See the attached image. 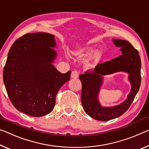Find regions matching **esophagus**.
I'll use <instances>...</instances> for the list:
<instances>
[{
    "instance_id": "1",
    "label": "esophagus",
    "mask_w": 149,
    "mask_h": 149,
    "mask_svg": "<svg viewBox=\"0 0 149 149\" xmlns=\"http://www.w3.org/2000/svg\"><path fill=\"white\" fill-rule=\"evenodd\" d=\"M78 76H79L78 71L77 70L72 71V74H71V77H72V78H77Z\"/></svg>"
}]
</instances>
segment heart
<instances>
[{"mask_svg":"<svg viewBox=\"0 0 149 149\" xmlns=\"http://www.w3.org/2000/svg\"><path fill=\"white\" fill-rule=\"evenodd\" d=\"M85 50H86V51H90V50H91V48H86L84 49H83V50H81V52H83V51H85ZM98 56V53L95 54V56Z\"/></svg>","mask_w":149,"mask_h":149,"instance_id":"b5f03b06","label":"heart"}]
</instances>
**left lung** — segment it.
Returning <instances> with one entry per match:
<instances>
[{
    "label": "left lung",
    "mask_w": 149,
    "mask_h": 149,
    "mask_svg": "<svg viewBox=\"0 0 149 149\" xmlns=\"http://www.w3.org/2000/svg\"><path fill=\"white\" fill-rule=\"evenodd\" d=\"M113 43L121 47L122 55L113 60L100 63L93 70H89L80 75L82 89L81 100L87 115L98 121H109L121 116L133 103L141 86V58L139 52L127 40L114 39ZM117 71H126L130 74L132 91L126 101L112 108H103L98 101V94L102 81V75Z\"/></svg>",
    "instance_id": "8db88e82"
}]
</instances>
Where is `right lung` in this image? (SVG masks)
<instances>
[{
	"label": "right lung",
	"mask_w": 149,
	"mask_h": 149,
	"mask_svg": "<svg viewBox=\"0 0 149 149\" xmlns=\"http://www.w3.org/2000/svg\"><path fill=\"white\" fill-rule=\"evenodd\" d=\"M54 36L28 33L14 42L4 68L3 80L11 103L32 117L44 116L55 106L56 96L70 79L52 65L56 52Z\"/></svg>",
	"instance_id": "1"
}]
</instances>
